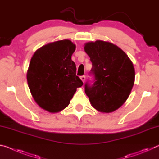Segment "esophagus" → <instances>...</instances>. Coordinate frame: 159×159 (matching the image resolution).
I'll list each match as a JSON object with an SVG mask.
<instances>
[{
	"mask_svg": "<svg viewBox=\"0 0 159 159\" xmlns=\"http://www.w3.org/2000/svg\"><path fill=\"white\" fill-rule=\"evenodd\" d=\"M80 79H81L82 81L84 83L85 80V76H80Z\"/></svg>",
	"mask_w": 159,
	"mask_h": 159,
	"instance_id": "1",
	"label": "esophagus"
}]
</instances>
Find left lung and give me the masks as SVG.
Returning <instances> with one entry per match:
<instances>
[{"label": "left lung", "mask_w": 159, "mask_h": 159, "mask_svg": "<svg viewBox=\"0 0 159 159\" xmlns=\"http://www.w3.org/2000/svg\"><path fill=\"white\" fill-rule=\"evenodd\" d=\"M84 49L90 57L93 83L88 80L85 92L94 108L112 112L128 99L134 82V69L128 56L111 43L96 41L86 43Z\"/></svg>", "instance_id": "left-lung-1"}]
</instances>
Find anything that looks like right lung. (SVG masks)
<instances>
[{"instance_id":"right-lung-1","label":"right lung","mask_w":159,"mask_h":159,"mask_svg":"<svg viewBox=\"0 0 159 159\" xmlns=\"http://www.w3.org/2000/svg\"><path fill=\"white\" fill-rule=\"evenodd\" d=\"M75 50L71 41L62 40L41 47L31 58L26 76L29 88L36 103L48 111L66 108L83 84L71 60Z\"/></svg>"}]
</instances>
